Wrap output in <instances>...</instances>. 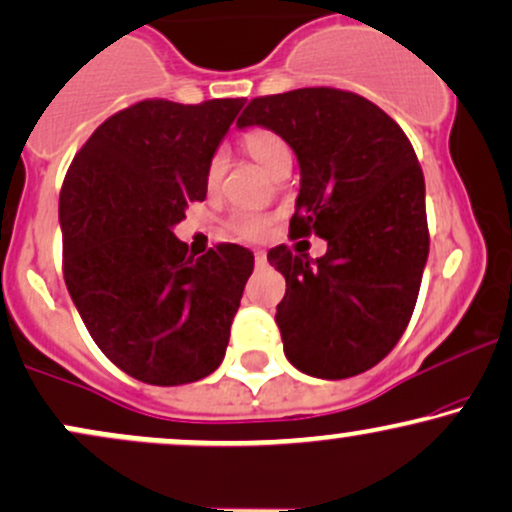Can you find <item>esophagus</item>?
Listing matches in <instances>:
<instances>
[{
  "label": "esophagus",
  "instance_id": "obj_1",
  "mask_svg": "<svg viewBox=\"0 0 512 512\" xmlns=\"http://www.w3.org/2000/svg\"><path fill=\"white\" fill-rule=\"evenodd\" d=\"M255 264H257V267H264V264H267V255H264L262 250L255 252Z\"/></svg>",
  "mask_w": 512,
  "mask_h": 512
}]
</instances>
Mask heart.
<instances>
[{
    "instance_id": "1",
    "label": "heart",
    "mask_w": 512,
    "mask_h": 512,
    "mask_svg": "<svg viewBox=\"0 0 512 512\" xmlns=\"http://www.w3.org/2000/svg\"><path fill=\"white\" fill-rule=\"evenodd\" d=\"M243 146L245 151L255 158L260 166L267 170V173H274L276 168L284 161H289V146H286L284 139L279 134L272 132V129L264 127H252L243 134ZM223 168H226V156L223 151H216L214 156L209 158L207 166V187L209 190H216V185L221 182ZM228 228H231L233 236L240 240H260L267 236L269 231V219L267 216L257 214V211H236L228 221Z\"/></svg>"
}]
</instances>
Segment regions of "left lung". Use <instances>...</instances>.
<instances>
[{
	"mask_svg": "<svg viewBox=\"0 0 512 512\" xmlns=\"http://www.w3.org/2000/svg\"><path fill=\"white\" fill-rule=\"evenodd\" d=\"M252 125L279 134L301 166L291 238L327 240L317 260L286 245L267 252L286 279L284 354L313 378L366 373L407 330L428 260L414 146L368 98L327 86L252 98L238 127Z\"/></svg>",
	"mask_w": 512,
	"mask_h": 512,
	"instance_id": "8db88e82",
	"label": "left lung"
}]
</instances>
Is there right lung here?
Wrapping results in <instances>:
<instances>
[{
  "label": "right lung",
  "mask_w": 512,
  "mask_h": 512,
  "mask_svg": "<svg viewBox=\"0 0 512 512\" xmlns=\"http://www.w3.org/2000/svg\"><path fill=\"white\" fill-rule=\"evenodd\" d=\"M243 105H129L88 137L64 178V284L98 349L142 383H195L226 354L255 257L221 243L195 260L173 226L207 197L209 158Z\"/></svg>",
  "instance_id": "right-lung-1"
}]
</instances>
